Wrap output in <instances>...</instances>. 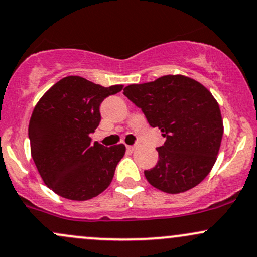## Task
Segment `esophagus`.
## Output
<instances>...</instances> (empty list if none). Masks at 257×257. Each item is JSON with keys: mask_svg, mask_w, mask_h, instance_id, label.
Segmentation results:
<instances>
[{"mask_svg": "<svg viewBox=\"0 0 257 257\" xmlns=\"http://www.w3.org/2000/svg\"><path fill=\"white\" fill-rule=\"evenodd\" d=\"M137 148V145H135V146H127V150L128 151H135Z\"/></svg>", "mask_w": 257, "mask_h": 257, "instance_id": "34e87169", "label": "esophagus"}]
</instances>
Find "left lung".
Returning <instances> with one entry per match:
<instances>
[{
  "mask_svg": "<svg viewBox=\"0 0 257 257\" xmlns=\"http://www.w3.org/2000/svg\"><path fill=\"white\" fill-rule=\"evenodd\" d=\"M123 94L167 139L157 148L156 167L145 170L148 183L167 194L200 184L217 161L223 136L222 114L212 93L190 77L167 74L154 82L130 84Z\"/></svg>",
  "mask_w": 257,
  "mask_h": 257,
  "instance_id": "8db88e82",
  "label": "left lung"
}]
</instances>
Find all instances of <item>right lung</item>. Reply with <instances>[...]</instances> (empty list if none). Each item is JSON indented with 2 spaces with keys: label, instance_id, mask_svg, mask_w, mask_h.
I'll use <instances>...</instances> for the list:
<instances>
[{
  "label": "right lung",
  "instance_id": "obj_1",
  "mask_svg": "<svg viewBox=\"0 0 257 257\" xmlns=\"http://www.w3.org/2000/svg\"><path fill=\"white\" fill-rule=\"evenodd\" d=\"M122 87H103L83 77L68 76L37 103L28 128L30 153L43 181L55 194L85 201L111 184L126 147L122 143L111 147L92 143L90 134L100 122L101 101Z\"/></svg>",
  "mask_w": 257,
  "mask_h": 257
}]
</instances>
